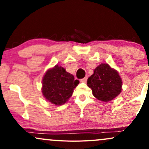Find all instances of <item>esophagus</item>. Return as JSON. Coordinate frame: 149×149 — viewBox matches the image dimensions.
Masks as SVG:
<instances>
[{"instance_id":"34e87169","label":"esophagus","mask_w":149,"mask_h":149,"mask_svg":"<svg viewBox=\"0 0 149 149\" xmlns=\"http://www.w3.org/2000/svg\"><path fill=\"white\" fill-rule=\"evenodd\" d=\"M87 80H88V77H85L84 78H83V79L80 80V82H82V83H86Z\"/></svg>"}]
</instances>
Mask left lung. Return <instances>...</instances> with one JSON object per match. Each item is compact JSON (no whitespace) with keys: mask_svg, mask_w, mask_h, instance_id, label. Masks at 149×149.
Listing matches in <instances>:
<instances>
[{"mask_svg":"<svg viewBox=\"0 0 149 149\" xmlns=\"http://www.w3.org/2000/svg\"><path fill=\"white\" fill-rule=\"evenodd\" d=\"M123 81L118 72L108 64H101L95 68L88 80V86L92 95L104 102H110L122 91Z\"/></svg>","mask_w":149,"mask_h":149,"instance_id":"obj_1","label":"left lung"}]
</instances>
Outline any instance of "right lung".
<instances>
[{"instance_id": "right-lung-1", "label": "right lung", "mask_w": 149, "mask_h": 149, "mask_svg": "<svg viewBox=\"0 0 149 149\" xmlns=\"http://www.w3.org/2000/svg\"><path fill=\"white\" fill-rule=\"evenodd\" d=\"M79 84L74 76L59 65L46 71L42 80V94L45 100L56 106L66 103Z\"/></svg>"}]
</instances>
